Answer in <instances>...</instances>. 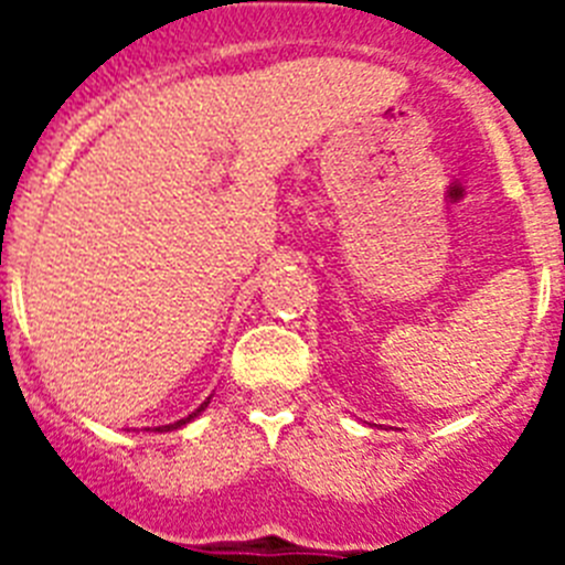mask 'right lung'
I'll return each mask as SVG.
<instances>
[{
  "instance_id": "right-lung-1",
  "label": "right lung",
  "mask_w": 565,
  "mask_h": 565,
  "mask_svg": "<svg viewBox=\"0 0 565 565\" xmlns=\"http://www.w3.org/2000/svg\"><path fill=\"white\" fill-rule=\"evenodd\" d=\"M209 402H212V396H209L206 402H203L201 407H198V411H194V413H189V416L178 418V422H174V424H161V427H152V433H172V430H181V427H186L189 422H194V418H198V416H201L203 411H206V407H209Z\"/></svg>"
}]
</instances>
